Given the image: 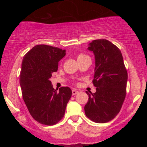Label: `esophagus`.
Wrapping results in <instances>:
<instances>
[{"label": "esophagus", "instance_id": "esophagus-1", "mask_svg": "<svg viewBox=\"0 0 147 147\" xmlns=\"http://www.w3.org/2000/svg\"><path fill=\"white\" fill-rule=\"evenodd\" d=\"M78 92H79V91L77 90H76V89H73V90H72V95H77V94L78 93Z\"/></svg>", "mask_w": 147, "mask_h": 147}]
</instances>
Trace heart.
<instances>
[{
	"label": "heart",
	"mask_w": 147,
	"mask_h": 147,
	"mask_svg": "<svg viewBox=\"0 0 147 147\" xmlns=\"http://www.w3.org/2000/svg\"><path fill=\"white\" fill-rule=\"evenodd\" d=\"M86 57H88V56H86V55H84V54H79L78 56H77V60L82 59L86 58Z\"/></svg>",
	"instance_id": "1"
}]
</instances>
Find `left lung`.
<instances>
[{
  "label": "left lung",
  "mask_w": 147,
  "mask_h": 147,
  "mask_svg": "<svg viewBox=\"0 0 147 147\" xmlns=\"http://www.w3.org/2000/svg\"><path fill=\"white\" fill-rule=\"evenodd\" d=\"M88 50L95 55V93H88L85 114L90 120L106 123L119 113L126 97L128 75L119 49L106 39L94 40Z\"/></svg>",
  "instance_id": "obj_1"
}]
</instances>
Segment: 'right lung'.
Returning <instances> with one entry per match:
<instances>
[{
    "label": "right lung",
    "instance_id": "obj_1",
    "mask_svg": "<svg viewBox=\"0 0 147 147\" xmlns=\"http://www.w3.org/2000/svg\"><path fill=\"white\" fill-rule=\"evenodd\" d=\"M65 55V50L36 45L23 57L20 74L22 95L32 117L40 124L51 126L59 122L71 97L70 88L57 91L50 81Z\"/></svg>",
    "mask_w": 147,
    "mask_h": 147
}]
</instances>
